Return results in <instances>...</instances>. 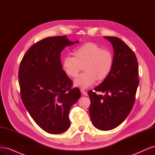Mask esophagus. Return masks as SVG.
Instances as JSON below:
<instances>
[{
    "instance_id": "obj_1",
    "label": "esophagus",
    "mask_w": 155,
    "mask_h": 155,
    "mask_svg": "<svg viewBox=\"0 0 155 155\" xmlns=\"http://www.w3.org/2000/svg\"><path fill=\"white\" fill-rule=\"evenodd\" d=\"M81 92L83 94V95H85V96H87V95H88L87 92L85 90V89H83V88H81Z\"/></svg>"
}]
</instances>
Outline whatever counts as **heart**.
<instances>
[{"label":"heart","instance_id":"1","mask_svg":"<svg viewBox=\"0 0 155 155\" xmlns=\"http://www.w3.org/2000/svg\"><path fill=\"white\" fill-rule=\"evenodd\" d=\"M74 56L65 55L62 67L68 76H78L83 66L85 72L79 75L74 83L78 87L87 88L97 80H104L110 74L114 64V57L111 51L93 43H87L76 48Z\"/></svg>","mask_w":155,"mask_h":155}]
</instances>
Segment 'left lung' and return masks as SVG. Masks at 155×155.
<instances>
[{
    "label": "left lung",
    "mask_w": 155,
    "mask_h": 155,
    "mask_svg": "<svg viewBox=\"0 0 155 155\" xmlns=\"http://www.w3.org/2000/svg\"><path fill=\"white\" fill-rule=\"evenodd\" d=\"M104 37L113 46V67L105 80L88 94L93 125L101 130H109L122 123L133 109L139 84L138 65L134 51L123 41L115 37ZM96 91L106 94L97 95Z\"/></svg>",
    "instance_id": "1"
}]
</instances>
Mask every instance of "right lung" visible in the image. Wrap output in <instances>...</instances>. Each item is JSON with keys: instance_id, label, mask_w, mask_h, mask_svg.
<instances>
[{"instance_id": "1", "label": "right lung", "mask_w": 155, "mask_h": 155, "mask_svg": "<svg viewBox=\"0 0 155 155\" xmlns=\"http://www.w3.org/2000/svg\"><path fill=\"white\" fill-rule=\"evenodd\" d=\"M66 35L50 37L32 45L23 57L18 70L21 96L31 117L50 134H60L70 127L69 111L81 97L79 89L61 63L65 46L78 43Z\"/></svg>"}]
</instances>
